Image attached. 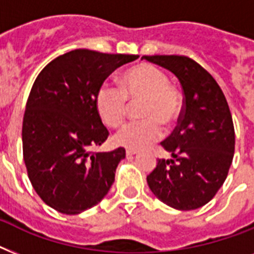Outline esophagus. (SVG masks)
Returning <instances> with one entry per match:
<instances>
[{
  "instance_id": "1",
  "label": "esophagus",
  "mask_w": 254,
  "mask_h": 254,
  "mask_svg": "<svg viewBox=\"0 0 254 254\" xmlns=\"http://www.w3.org/2000/svg\"><path fill=\"white\" fill-rule=\"evenodd\" d=\"M137 154V150H133V149H127V157H131V155Z\"/></svg>"
}]
</instances>
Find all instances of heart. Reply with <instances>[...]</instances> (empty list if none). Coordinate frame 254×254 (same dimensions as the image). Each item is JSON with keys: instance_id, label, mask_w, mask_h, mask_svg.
I'll return each mask as SVG.
<instances>
[{"instance_id": "b5f03b06", "label": "heart", "mask_w": 254, "mask_h": 254, "mask_svg": "<svg viewBox=\"0 0 254 254\" xmlns=\"http://www.w3.org/2000/svg\"><path fill=\"white\" fill-rule=\"evenodd\" d=\"M141 121L120 130L115 137L117 145L133 150L146 149L163 135V127L177 123L183 109L182 95L169 83L162 69L141 63L121 75L120 88L104 83L95 93V107L100 119L111 127H121L127 119L129 103H137Z\"/></svg>"}]
</instances>
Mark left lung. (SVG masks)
Segmentation results:
<instances>
[{
  "mask_svg": "<svg viewBox=\"0 0 254 254\" xmlns=\"http://www.w3.org/2000/svg\"><path fill=\"white\" fill-rule=\"evenodd\" d=\"M169 69L183 89V109L174 131L161 145L171 154L147 175L155 196L175 209L207 204L228 175L235 153V127L228 103L216 80L183 55L142 57Z\"/></svg>",
  "mask_w": 254,
  "mask_h": 254,
  "instance_id": "8db88e82",
  "label": "left lung"
}]
</instances>
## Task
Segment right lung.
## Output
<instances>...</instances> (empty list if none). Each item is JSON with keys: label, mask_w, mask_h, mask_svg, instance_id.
Returning <instances> with one entry per match:
<instances>
[{"label": "right lung", "mask_w": 254, "mask_h": 254, "mask_svg": "<svg viewBox=\"0 0 254 254\" xmlns=\"http://www.w3.org/2000/svg\"><path fill=\"white\" fill-rule=\"evenodd\" d=\"M138 55L79 49L50 62L34 81L22 124L27 175L42 200L65 215L101 201L125 149L99 153L109 131L95 107L97 88Z\"/></svg>", "instance_id": "right-lung-1"}]
</instances>
